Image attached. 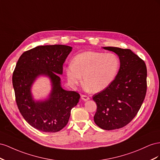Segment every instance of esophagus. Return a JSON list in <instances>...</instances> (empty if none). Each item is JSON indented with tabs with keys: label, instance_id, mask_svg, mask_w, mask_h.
I'll list each match as a JSON object with an SVG mask.
<instances>
[{
	"label": "esophagus",
	"instance_id": "1",
	"mask_svg": "<svg viewBox=\"0 0 160 160\" xmlns=\"http://www.w3.org/2000/svg\"><path fill=\"white\" fill-rule=\"evenodd\" d=\"M81 98L83 100H84V101H87V100H88L90 99L89 97H88V96H86V95H82Z\"/></svg>",
	"mask_w": 160,
	"mask_h": 160
}]
</instances>
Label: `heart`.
I'll use <instances>...</instances> for the list:
<instances>
[{
  "label": "heart",
  "instance_id": "heart-1",
  "mask_svg": "<svg viewBox=\"0 0 160 160\" xmlns=\"http://www.w3.org/2000/svg\"><path fill=\"white\" fill-rule=\"evenodd\" d=\"M119 68V59L115 54L85 52L76 56L65 71L72 86L80 84L83 76L84 84L92 92H98L112 82Z\"/></svg>",
  "mask_w": 160,
  "mask_h": 160
}]
</instances>
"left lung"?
<instances>
[{"instance_id":"left-lung-1","label":"left lung","mask_w":160,"mask_h":160,"mask_svg":"<svg viewBox=\"0 0 160 160\" xmlns=\"http://www.w3.org/2000/svg\"><path fill=\"white\" fill-rule=\"evenodd\" d=\"M103 49L117 55L120 68L112 82L92 97L97 105L94 121L102 129L113 130L130 122L142 105L147 91V68L131 49Z\"/></svg>"}]
</instances>
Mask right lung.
Segmentation results:
<instances>
[{"label":"right lung","mask_w":160,"mask_h":160,"mask_svg":"<svg viewBox=\"0 0 160 160\" xmlns=\"http://www.w3.org/2000/svg\"><path fill=\"white\" fill-rule=\"evenodd\" d=\"M72 48L64 45H42L22 53L12 74L18 108L29 124L46 133L62 129L69 121L72 108L79 102L80 96L74 91L63 89L59 75ZM40 76L50 80L52 90L45 100L36 101L31 88Z\"/></svg>","instance_id":"obj_1"}]
</instances>
